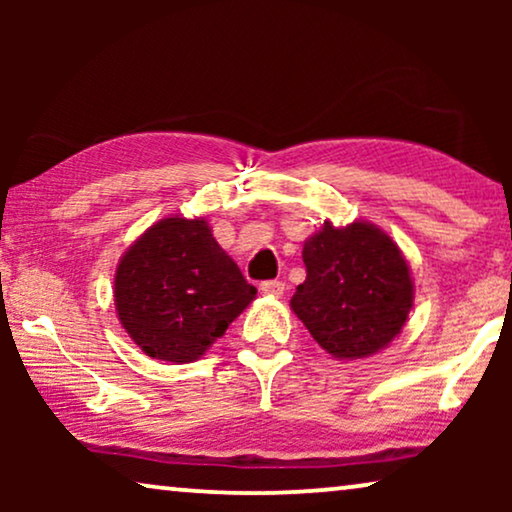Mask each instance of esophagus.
<instances>
[{
  "mask_svg": "<svg viewBox=\"0 0 512 512\" xmlns=\"http://www.w3.org/2000/svg\"><path fill=\"white\" fill-rule=\"evenodd\" d=\"M261 291L265 293V296H284V284L277 282V279H268V282L261 284Z\"/></svg>",
  "mask_w": 512,
  "mask_h": 512,
  "instance_id": "1",
  "label": "esophagus"
}]
</instances>
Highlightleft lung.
<instances>
[{
  "label": "left lung",
  "instance_id": "obj_1",
  "mask_svg": "<svg viewBox=\"0 0 512 512\" xmlns=\"http://www.w3.org/2000/svg\"><path fill=\"white\" fill-rule=\"evenodd\" d=\"M305 282L291 310L335 359H366L401 333L412 310L410 265L391 237L368 221H324L303 244Z\"/></svg>",
  "mask_w": 512,
  "mask_h": 512
}]
</instances>
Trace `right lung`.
<instances>
[{"mask_svg": "<svg viewBox=\"0 0 512 512\" xmlns=\"http://www.w3.org/2000/svg\"><path fill=\"white\" fill-rule=\"evenodd\" d=\"M256 298L205 219L167 216L118 261V319L146 356L198 361Z\"/></svg>", "mask_w": 512, "mask_h": 512, "instance_id": "add662e5", "label": "right lung"}]
</instances>
